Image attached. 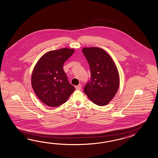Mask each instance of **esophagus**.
I'll list each match as a JSON object with an SVG mask.
<instances>
[{
	"label": "esophagus",
	"mask_w": 158,
	"mask_h": 158,
	"mask_svg": "<svg viewBox=\"0 0 158 158\" xmlns=\"http://www.w3.org/2000/svg\"><path fill=\"white\" fill-rule=\"evenodd\" d=\"M75 88H76L77 90H81V86L79 84V85H77V86L75 87Z\"/></svg>",
	"instance_id": "esophagus-1"
}]
</instances>
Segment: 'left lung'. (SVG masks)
<instances>
[{
  "instance_id": "8db88e82",
  "label": "left lung",
  "mask_w": 158,
  "mask_h": 158,
  "mask_svg": "<svg viewBox=\"0 0 158 158\" xmlns=\"http://www.w3.org/2000/svg\"><path fill=\"white\" fill-rule=\"evenodd\" d=\"M82 52L89 63L91 78L84 92L94 104L104 106L109 103L119 87L118 71L111 57L99 48H85Z\"/></svg>"
}]
</instances>
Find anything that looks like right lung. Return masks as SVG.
<instances>
[{
    "label": "right lung",
    "mask_w": 158,
    "mask_h": 158,
    "mask_svg": "<svg viewBox=\"0 0 158 158\" xmlns=\"http://www.w3.org/2000/svg\"><path fill=\"white\" fill-rule=\"evenodd\" d=\"M74 53L63 48L45 54L35 64L32 75V88L45 104L56 107L67 100L75 88L69 82L64 63Z\"/></svg>",
    "instance_id": "add662e5"
}]
</instances>
